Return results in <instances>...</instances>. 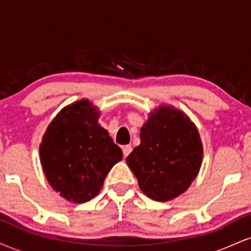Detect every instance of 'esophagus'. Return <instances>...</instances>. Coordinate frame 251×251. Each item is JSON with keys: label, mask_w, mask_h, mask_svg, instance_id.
I'll return each mask as SVG.
<instances>
[{"label": "esophagus", "mask_w": 251, "mask_h": 251, "mask_svg": "<svg viewBox=\"0 0 251 251\" xmlns=\"http://www.w3.org/2000/svg\"><path fill=\"white\" fill-rule=\"evenodd\" d=\"M131 151H132V146L131 145L123 146V153H124V155H125V157H127V155L131 153Z\"/></svg>", "instance_id": "1"}]
</instances>
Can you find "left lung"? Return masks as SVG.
Instances as JSON below:
<instances>
[{"label": "left lung", "instance_id": "obj_1", "mask_svg": "<svg viewBox=\"0 0 251 251\" xmlns=\"http://www.w3.org/2000/svg\"><path fill=\"white\" fill-rule=\"evenodd\" d=\"M203 162V144L191 119L180 109L159 105L140 128V145L126 158L142 191L168 201L186 191Z\"/></svg>", "mask_w": 251, "mask_h": 251}]
</instances>
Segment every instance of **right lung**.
Returning a JSON list of instances; mask_svg holds the SVG:
<instances>
[{
    "instance_id": "add662e5",
    "label": "right lung",
    "mask_w": 251,
    "mask_h": 251,
    "mask_svg": "<svg viewBox=\"0 0 251 251\" xmlns=\"http://www.w3.org/2000/svg\"><path fill=\"white\" fill-rule=\"evenodd\" d=\"M100 111L88 99L63 107L48 125L40 144L43 174L54 191L73 203L99 194L109 170L123 152L100 126Z\"/></svg>"
}]
</instances>
